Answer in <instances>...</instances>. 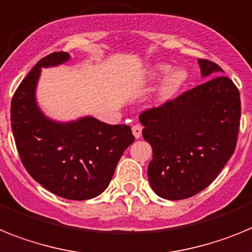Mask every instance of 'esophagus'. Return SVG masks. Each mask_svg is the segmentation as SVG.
<instances>
[{
  "label": "esophagus",
  "instance_id": "34e87169",
  "mask_svg": "<svg viewBox=\"0 0 252 252\" xmlns=\"http://www.w3.org/2000/svg\"><path fill=\"white\" fill-rule=\"evenodd\" d=\"M132 132H133V135H134L135 138L139 139L142 137V126H139V124H135V126H133Z\"/></svg>",
  "mask_w": 252,
  "mask_h": 252
}]
</instances>
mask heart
Masks as SVG:
<instances>
[{"label":"heart","instance_id":"heart-1","mask_svg":"<svg viewBox=\"0 0 252 252\" xmlns=\"http://www.w3.org/2000/svg\"><path fill=\"white\" fill-rule=\"evenodd\" d=\"M151 77L155 80L165 77L157 91V101L167 102L174 99L184 85L187 84L189 72L184 67L171 69V65L167 63H157L151 69Z\"/></svg>","mask_w":252,"mask_h":252}]
</instances>
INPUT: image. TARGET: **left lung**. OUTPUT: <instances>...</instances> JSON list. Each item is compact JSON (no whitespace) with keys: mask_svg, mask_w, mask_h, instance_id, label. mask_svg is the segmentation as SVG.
I'll return each instance as SVG.
<instances>
[{"mask_svg":"<svg viewBox=\"0 0 252 252\" xmlns=\"http://www.w3.org/2000/svg\"><path fill=\"white\" fill-rule=\"evenodd\" d=\"M198 63L202 77L223 72L207 60ZM240 118V93L224 76L142 113V134L153 151L147 170L153 191L181 200L213 183L235 152Z\"/></svg>","mask_w":252,"mask_h":252,"instance_id":"obj_1","label":"left lung"}]
</instances>
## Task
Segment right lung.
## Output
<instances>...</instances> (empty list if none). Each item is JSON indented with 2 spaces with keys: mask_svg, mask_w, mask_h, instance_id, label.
<instances>
[{
  "mask_svg": "<svg viewBox=\"0 0 252 252\" xmlns=\"http://www.w3.org/2000/svg\"><path fill=\"white\" fill-rule=\"evenodd\" d=\"M71 60L65 52L44 57L17 87L11 101V126L26 171L56 195L87 200L110 184L124 151L134 142L130 126H110L94 117L57 122L36 101L41 68Z\"/></svg>",
  "mask_w": 252,
  "mask_h": 252,
  "instance_id": "1",
  "label": "right lung"
}]
</instances>
